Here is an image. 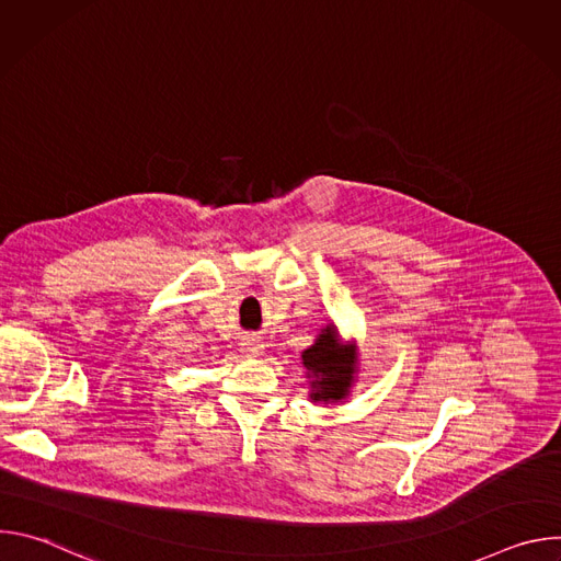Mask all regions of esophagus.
Instances as JSON below:
<instances>
[{
	"instance_id": "34e87169",
	"label": "esophagus",
	"mask_w": 561,
	"mask_h": 561,
	"mask_svg": "<svg viewBox=\"0 0 561 561\" xmlns=\"http://www.w3.org/2000/svg\"><path fill=\"white\" fill-rule=\"evenodd\" d=\"M262 348H264V344L260 342V340H253V337H249V340H244L242 342V353H247V355H260L262 353Z\"/></svg>"
}]
</instances>
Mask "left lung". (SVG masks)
<instances>
[{"label":"left lung","instance_id":"obj_1","mask_svg":"<svg viewBox=\"0 0 561 561\" xmlns=\"http://www.w3.org/2000/svg\"><path fill=\"white\" fill-rule=\"evenodd\" d=\"M301 362L312 377L314 392H310V397L314 402H331V399H342L348 392L355 355L340 344L331 327L304 351Z\"/></svg>","mask_w":561,"mask_h":561}]
</instances>
